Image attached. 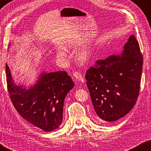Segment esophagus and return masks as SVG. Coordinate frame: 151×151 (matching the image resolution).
<instances>
[{
  "label": "esophagus",
  "mask_w": 151,
  "mask_h": 151,
  "mask_svg": "<svg viewBox=\"0 0 151 151\" xmlns=\"http://www.w3.org/2000/svg\"><path fill=\"white\" fill-rule=\"evenodd\" d=\"M73 77L75 78L76 80H77V81L81 82H84L83 76H82V74L79 71H75V73H73Z\"/></svg>",
  "instance_id": "esophagus-1"
}]
</instances>
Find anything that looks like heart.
<instances>
[{"instance_id": "obj_1", "label": "heart", "mask_w": 151, "mask_h": 151, "mask_svg": "<svg viewBox=\"0 0 151 151\" xmlns=\"http://www.w3.org/2000/svg\"><path fill=\"white\" fill-rule=\"evenodd\" d=\"M90 54V52L88 49H84L82 50V51L80 53L79 55V59L82 61H85L88 60V58H89V55ZM58 55L60 56V57H63L65 56V53L63 52H58Z\"/></svg>"}]
</instances>
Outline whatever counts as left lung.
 I'll list each match as a JSON object with an SVG mask.
<instances>
[{
  "instance_id": "left-lung-1",
  "label": "left lung",
  "mask_w": 151,
  "mask_h": 151,
  "mask_svg": "<svg viewBox=\"0 0 151 151\" xmlns=\"http://www.w3.org/2000/svg\"><path fill=\"white\" fill-rule=\"evenodd\" d=\"M143 56L134 35L120 55L97 60L86 73L87 86L100 122H114L134 107L140 90Z\"/></svg>"
}]
</instances>
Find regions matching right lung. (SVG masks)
I'll use <instances>...</instances> for the list:
<instances>
[{"label":"right lung","mask_w":151,"mask_h":151,"mask_svg":"<svg viewBox=\"0 0 151 151\" xmlns=\"http://www.w3.org/2000/svg\"><path fill=\"white\" fill-rule=\"evenodd\" d=\"M6 73L11 101L22 118L45 132L58 128L65 98L75 86L67 72L41 73L37 84L29 89L15 83L7 64Z\"/></svg>","instance_id":"1"}]
</instances>
